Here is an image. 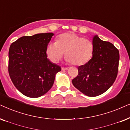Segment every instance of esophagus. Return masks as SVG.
Wrapping results in <instances>:
<instances>
[{"label":"esophagus","mask_w":130,"mask_h":130,"mask_svg":"<svg viewBox=\"0 0 130 130\" xmlns=\"http://www.w3.org/2000/svg\"><path fill=\"white\" fill-rule=\"evenodd\" d=\"M62 71H65V70H68V68H64V67H62Z\"/></svg>","instance_id":"esophagus-1"}]
</instances>
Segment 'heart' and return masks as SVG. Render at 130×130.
<instances>
[{
	"label": "heart",
	"instance_id": "b5f03b06",
	"mask_svg": "<svg viewBox=\"0 0 130 130\" xmlns=\"http://www.w3.org/2000/svg\"><path fill=\"white\" fill-rule=\"evenodd\" d=\"M65 52L67 62L82 65L92 58L94 45L90 40L70 32L60 34L56 42L49 43L46 47L47 58L53 63H58Z\"/></svg>",
	"mask_w": 130,
	"mask_h": 130
}]
</instances>
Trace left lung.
I'll return each instance as SVG.
<instances>
[{
    "label": "left lung",
    "instance_id": "left-lung-1",
    "mask_svg": "<svg viewBox=\"0 0 130 130\" xmlns=\"http://www.w3.org/2000/svg\"><path fill=\"white\" fill-rule=\"evenodd\" d=\"M92 43V58L84 65L78 67V74L72 82L84 94L95 97L108 90L115 81L119 53L113 44L102 40L98 35L93 36Z\"/></svg>",
    "mask_w": 130,
    "mask_h": 130
}]
</instances>
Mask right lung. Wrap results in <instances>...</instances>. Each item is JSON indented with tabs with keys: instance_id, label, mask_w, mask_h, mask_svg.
Wrapping results in <instances>:
<instances>
[{
	"instance_id": "right-lung-1",
	"label": "right lung",
	"mask_w": 130,
	"mask_h": 130,
	"mask_svg": "<svg viewBox=\"0 0 130 130\" xmlns=\"http://www.w3.org/2000/svg\"><path fill=\"white\" fill-rule=\"evenodd\" d=\"M52 32L23 36L12 43L9 51L8 71L13 84L24 96L37 98L53 86L60 66L47 58L46 47Z\"/></svg>"
}]
</instances>
